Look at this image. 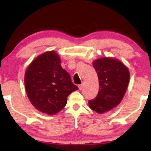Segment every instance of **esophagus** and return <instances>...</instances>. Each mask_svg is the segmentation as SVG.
<instances>
[{"mask_svg":"<svg viewBox=\"0 0 151 151\" xmlns=\"http://www.w3.org/2000/svg\"><path fill=\"white\" fill-rule=\"evenodd\" d=\"M78 86H79V89H80V90H81V89H83V87H84V85H83V84H79V85Z\"/></svg>","mask_w":151,"mask_h":151,"instance_id":"esophagus-1","label":"esophagus"}]
</instances>
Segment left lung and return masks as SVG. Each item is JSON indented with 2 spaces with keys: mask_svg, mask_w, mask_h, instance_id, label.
<instances>
[{
  "mask_svg": "<svg viewBox=\"0 0 151 151\" xmlns=\"http://www.w3.org/2000/svg\"><path fill=\"white\" fill-rule=\"evenodd\" d=\"M100 87L97 96L89 100V106L99 114L108 111L120 103L127 89L129 70L120 61L111 58L99 59L93 62Z\"/></svg>",
  "mask_w": 151,
  "mask_h": 151,
  "instance_id": "1",
  "label": "left lung"
}]
</instances>
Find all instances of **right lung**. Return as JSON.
Returning a JSON list of instances; mask_svg holds the SVG:
<instances>
[{"label":"right lung","instance_id":"add662e5","mask_svg":"<svg viewBox=\"0 0 151 151\" xmlns=\"http://www.w3.org/2000/svg\"><path fill=\"white\" fill-rule=\"evenodd\" d=\"M25 86L32 104L49 115L60 111L67 104V96L78 89L53 51L47 52L32 62L25 72Z\"/></svg>","mask_w":151,"mask_h":151}]
</instances>
